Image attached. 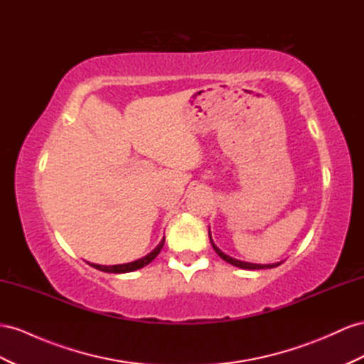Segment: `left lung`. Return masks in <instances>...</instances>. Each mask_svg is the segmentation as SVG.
<instances>
[{
	"mask_svg": "<svg viewBox=\"0 0 364 364\" xmlns=\"http://www.w3.org/2000/svg\"><path fill=\"white\" fill-rule=\"evenodd\" d=\"M210 240H211V235H210ZM211 245H213L214 251L218 252L225 262H228V263L234 264V267H239V268H243V269H267V268H276V267H279V264H280V263H274V264H255V263H247V262L235 260V259L230 257V255L223 254V252H222V251H220V250H219L218 247H215V245L213 243V240H211Z\"/></svg>",
	"mask_w": 364,
	"mask_h": 364,
	"instance_id": "obj_1",
	"label": "left lung"
}]
</instances>
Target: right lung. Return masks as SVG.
<instances>
[{
    "label": "right lung",
    "instance_id": "1",
    "mask_svg": "<svg viewBox=\"0 0 364 364\" xmlns=\"http://www.w3.org/2000/svg\"><path fill=\"white\" fill-rule=\"evenodd\" d=\"M165 243V237L162 239V242L156 247L150 254H146L145 257L136 260V262H132V263H124V264H113V267H102V264H95V263H90L93 268L100 269V271H104V272H114V274H121V272H132V271H136L139 268H144L145 264H149L150 262H153L156 259V255H158L164 247Z\"/></svg>",
    "mask_w": 364,
    "mask_h": 364
}]
</instances>
